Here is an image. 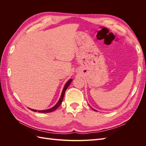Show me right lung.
<instances>
[{
	"mask_svg": "<svg viewBox=\"0 0 146 146\" xmlns=\"http://www.w3.org/2000/svg\"><path fill=\"white\" fill-rule=\"evenodd\" d=\"M72 80V79H69V80L68 81V82L66 83V85H64V87L63 90V91H62V94H61V95L60 99V100H58V103H57V104L54 106V107H52V108H50V109L46 110H41V111H38V112H39V113H50V112H52V111H55V110H56V108L59 107V106L61 105V103H62V101H63V98H64V93H65V92H66V90H67V88H68V86H69L70 83H71ZM30 110H32V111H35V112H36V111H37L36 110H32V109H30Z\"/></svg>",
	"mask_w": 146,
	"mask_h": 146,
	"instance_id": "right-lung-1",
	"label": "right lung"
}]
</instances>
